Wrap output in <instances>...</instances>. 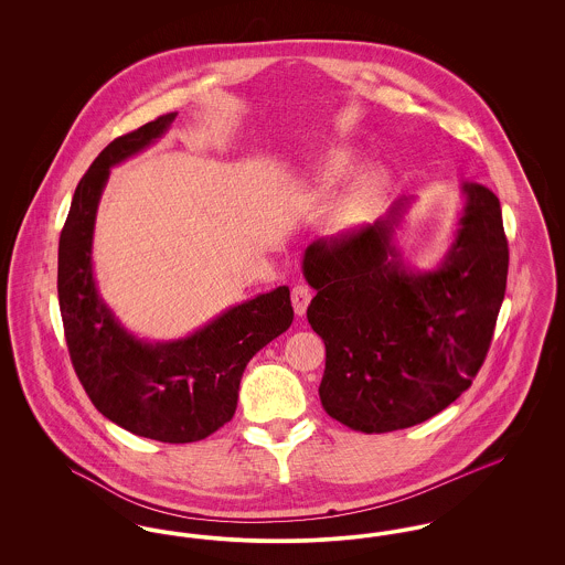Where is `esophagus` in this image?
<instances>
[{
  "instance_id": "esophagus-1",
  "label": "esophagus",
  "mask_w": 565,
  "mask_h": 565,
  "mask_svg": "<svg viewBox=\"0 0 565 565\" xmlns=\"http://www.w3.org/2000/svg\"><path fill=\"white\" fill-rule=\"evenodd\" d=\"M311 290L307 286H295L292 288V307H295L296 316L302 318L307 313V307L311 302Z\"/></svg>"
}]
</instances>
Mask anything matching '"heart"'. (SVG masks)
<instances>
[{"label":"heart","mask_w":565,"mask_h":565,"mask_svg":"<svg viewBox=\"0 0 565 565\" xmlns=\"http://www.w3.org/2000/svg\"><path fill=\"white\" fill-rule=\"evenodd\" d=\"M355 167H358V159L353 152L348 150L328 152L322 161L318 162L313 173L316 192L323 199L332 196L350 180ZM387 186H390V175L383 167H371L364 173H360L350 190L339 199V203L328 215V222H326L328 233L332 237H348L358 233L369 222H373L383 205Z\"/></svg>","instance_id":"heart-1"}]
</instances>
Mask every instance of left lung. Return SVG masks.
<instances>
[{"label":"left lung","instance_id":"left-lung-1","mask_svg":"<svg viewBox=\"0 0 565 565\" xmlns=\"http://www.w3.org/2000/svg\"><path fill=\"white\" fill-rule=\"evenodd\" d=\"M459 190L454 237L430 269L411 267L398 249L413 196L351 237L305 249L302 273L318 290L307 320L326 345L320 401L351 430L417 426L457 401L483 364L509 243L498 196L477 182Z\"/></svg>","mask_w":565,"mask_h":565}]
</instances>
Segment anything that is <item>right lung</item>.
<instances>
[{"label":"right lung","instance_id":"1","mask_svg":"<svg viewBox=\"0 0 565 565\" xmlns=\"http://www.w3.org/2000/svg\"><path fill=\"white\" fill-rule=\"evenodd\" d=\"M175 116L114 139L88 167L61 231L56 290L76 375L97 411L131 434L180 445L233 419L247 362L290 328L295 311L290 290L279 286L182 339L148 341L127 330L99 295L93 235L109 171L157 143Z\"/></svg>","mask_w":565,"mask_h":565}]
</instances>
